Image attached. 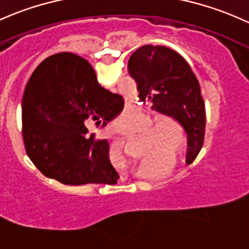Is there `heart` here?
<instances>
[{
	"instance_id": "b5f03b06",
	"label": "heart",
	"mask_w": 249,
	"mask_h": 249,
	"mask_svg": "<svg viewBox=\"0 0 249 249\" xmlns=\"http://www.w3.org/2000/svg\"><path fill=\"white\" fill-rule=\"evenodd\" d=\"M135 115L130 111H124L120 115L119 119L115 121V129L120 133L129 134L133 130L134 125ZM149 122L152 121L151 116H146ZM149 136L159 142H152L145 141V148H143V157H148L143 160L142 168L148 171H156L158 168H162V160L158 154H161L168 151V147L175 153H180L184 147V135L181 129L179 128L177 122L172 119L159 120L156 124L149 130Z\"/></svg>"
}]
</instances>
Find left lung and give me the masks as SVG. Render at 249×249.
<instances>
[{
    "mask_svg": "<svg viewBox=\"0 0 249 249\" xmlns=\"http://www.w3.org/2000/svg\"><path fill=\"white\" fill-rule=\"evenodd\" d=\"M128 72L138 84L141 102H149L153 110L184 128L188 159L194 160L204 142L205 107L188 61L168 47L145 45L130 55Z\"/></svg>",
    "mask_w": 249,
    "mask_h": 249,
    "instance_id": "left-lung-1",
    "label": "left lung"
}]
</instances>
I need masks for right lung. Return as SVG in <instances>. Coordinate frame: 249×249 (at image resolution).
I'll return each instance as SVG.
<instances>
[{"instance_id":"right-lung-1","label":"right lung","mask_w":249,"mask_h":249,"mask_svg":"<svg viewBox=\"0 0 249 249\" xmlns=\"http://www.w3.org/2000/svg\"><path fill=\"white\" fill-rule=\"evenodd\" d=\"M21 108L26 152L42 175L66 185L117 183L108 141L85 136L84 121L107 124L122 111L124 98L98 84L89 61L70 52L42 60Z\"/></svg>"}]
</instances>
